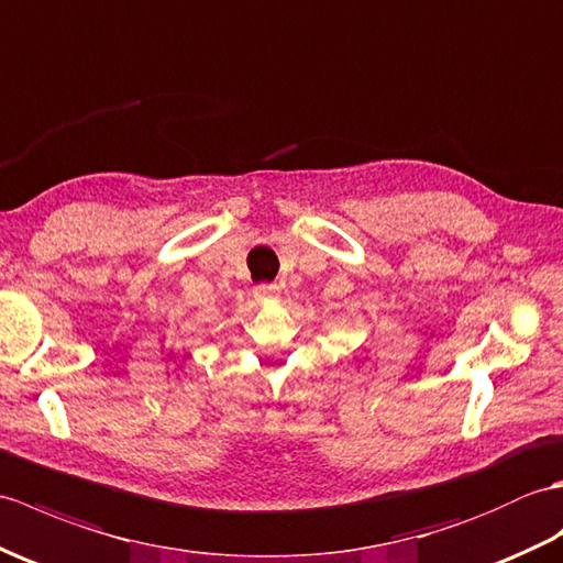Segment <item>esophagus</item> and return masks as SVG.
I'll use <instances>...</instances> for the list:
<instances>
[{
  "label": "esophagus",
  "mask_w": 563,
  "mask_h": 563,
  "mask_svg": "<svg viewBox=\"0 0 563 563\" xmlns=\"http://www.w3.org/2000/svg\"><path fill=\"white\" fill-rule=\"evenodd\" d=\"M255 296H257V298H272V296H277V284H257V286H255Z\"/></svg>",
  "instance_id": "obj_1"
}]
</instances>
